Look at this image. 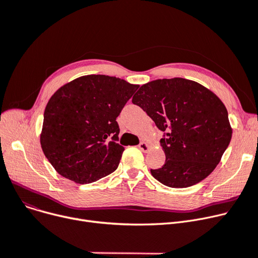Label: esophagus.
<instances>
[{"instance_id":"1","label":"esophagus","mask_w":258,"mask_h":258,"mask_svg":"<svg viewBox=\"0 0 258 258\" xmlns=\"http://www.w3.org/2000/svg\"><path fill=\"white\" fill-rule=\"evenodd\" d=\"M139 148L143 151V152H148V151H149L150 148H151V146H150L148 143H146V142H142V143L139 145Z\"/></svg>"}]
</instances>
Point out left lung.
Instances as JSON below:
<instances>
[{"label":"left lung","instance_id":"obj_1","mask_svg":"<svg viewBox=\"0 0 258 258\" xmlns=\"http://www.w3.org/2000/svg\"><path fill=\"white\" fill-rule=\"evenodd\" d=\"M132 103L168 132L160 140L165 162L151 170L159 182L183 188L213 173L232 136L228 112L216 94L192 80L158 79L142 85Z\"/></svg>","mask_w":258,"mask_h":258}]
</instances>
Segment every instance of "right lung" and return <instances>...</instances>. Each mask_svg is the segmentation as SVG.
Returning <instances> with one entry per match:
<instances>
[{
  "label": "right lung",
  "mask_w": 258,
  "mask_h": 258,
  "mask_svg": "<svg viewBox=\"0 0 258 258\" xmlns=\"http://www.w3.org/2000/svg\"><path fill=\"white\" fill-rule=\"evenodd\" d=\"M140 87L106 75H87L60 88L43 113L40 146L58 174L92 183L116 170L124 147L116 117Z\"/></svg>",
  "instance_id": "obj_1"
}]
</instances>
